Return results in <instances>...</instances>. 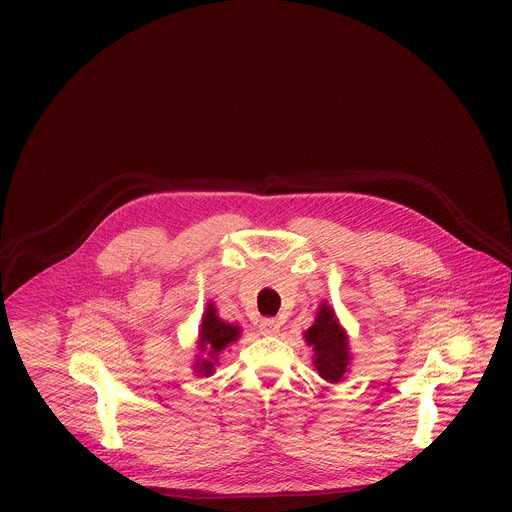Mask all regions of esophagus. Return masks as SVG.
Segmentation results:
<instances>
[{
	"label": "esophagus",
	"instance_id": "1",
	"mask_svg": "<svg viewBox=\"0 0 512 512\" xmlns=\"http://www.w3.org/2000/svg\"><path fill=\"white\" fill-rule=\"evenodd\" d=\"M282 328V322L278 318H263L259 324V332L263 336H278Z\"/></svg>",
	"mask_w": 512,
	"mask_h": 512
}]
</instances>
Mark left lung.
Masks as SVG:
<instances>
[{
	"mask_svg": "<svg viewBox=\"0 0 512 512\" xmlns=\"http://www.w3.org/2000/svg\"><path fill=\"white\" fill-rule=\"evenodd\" d=\"M305 343L313 347V366L318 376L328 384H340L351 368L349 336L336 317L332 305L322 301L318 305L313 326L303 332Z\"/></svg>",
	"mask_w": 512,
	"mask_h": 512,
	"instance_id": "8db88e82",
	"label": "left lung"
}]
</instances>
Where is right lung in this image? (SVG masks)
<instances>
[{
    "label": "right lung",
    "instance_id": "add662e5",
    "mask_svg": "<svg viewBox=\"0 0 512 512\" xmlns=\"http://www.w3.org/2000/svg\"><path fill=\"white\" fill-rule=\"evenodd\" d=\"M242 326L230 324L222 320L217 313V307L209 301L197 334V355H195L194 370L197 376H211L219 365L220 353L226 351L232 343L240 340Z\"/></svg>",
    "mask_w": 512,
    "mask_h": 512
}]
</instances>
